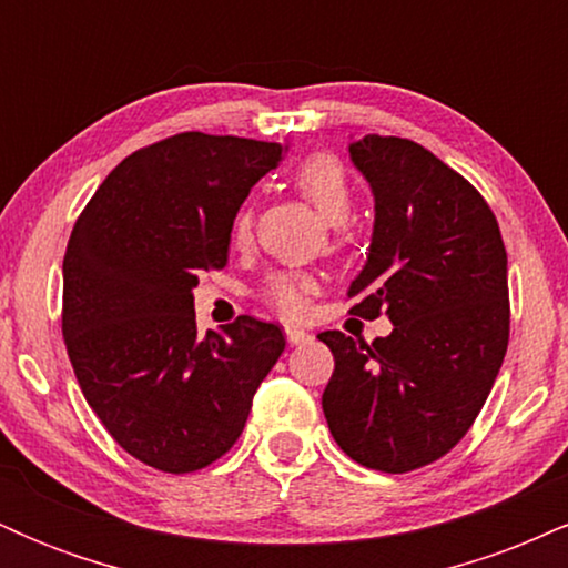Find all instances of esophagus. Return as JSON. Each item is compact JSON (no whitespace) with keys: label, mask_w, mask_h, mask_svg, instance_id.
<instances>
[{"label":"esophagus","mask_w":568,"mask_h":568,"mask_svg":"<svg viewBox=\"0 0 568 568\" xmlns=\"http://www.w3.org/2000/svg\"><path fill=\"white\" fill-rule=\"evenodd\" d=\"M285 338H288L291 347H302V344L312 342V336L306 334V331H302V328H285Z\"/></svg>","instance_id":"1"}]
</instances>
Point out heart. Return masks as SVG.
<instances>
[{
  "label": "heart",
  "mask_w": 568,
  "mask_h": 568,
  "mask_svg": "<svg viewBox=\"0 0 568 568\" xmlns=\"http://www.w3.org/2000/svg\"><path fill=\"white\" fill-rule=\"evenodd\" d=\"M291 179L296 192L321 213L325 224L334 226L336 232L338 226L347 224L352 211H355V192H352L349 175L344 171L342 162L331 158V154H310V158H304L293 168ZM251 207H243L232 224L234 243H247L251 240ZM312 291H315V280L302 275V272H275L262 285L264 302L275 306L280 315L285 317H302Z\"/></svg>",
  "instance_id": "heart-1"
}]
</instances>
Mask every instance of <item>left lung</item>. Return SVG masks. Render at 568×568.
Here are the masks:
<instances>
[{
	"instance_id": "8db88e82",
	"label": "left lung",
	"mask_w": 568,
	"mask_h": 568,
	"mask_svg": "<svg viewBox=\"0 0 568 568\" xmlns=\"http://www.w3.org/2000/svg\"><path fill=\"white\" fill-rule=\"evenodd\" d=\"M349 160L376 211L349 312H387L393 334L317 336L336 363L323 414L357 465L408 473L452 452L491 393L510 338L507 253L478 189L419 143L366 135Z\"/></svg>"
}]
</instances>
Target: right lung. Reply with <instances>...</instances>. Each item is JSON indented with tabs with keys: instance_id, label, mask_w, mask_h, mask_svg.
<instances>
[{
	"instance_id": "right-lung-1",
	"label": "right lung",
	"mask_w": 568,
	"mask_h": 568,
	"mask_svg": "<svg viewBox=\"0 0 568 568\" xmlns=\"http://www.w3.org/2000/svg\"><path fill=\"white\" fill-rule=\"evenodd\" d=\"M285 146L179 133L106 175L63 256V342L84 400L130 456L194 473L234 446L283 355L275 323L197 334L194 296L230 256L234 216Z\"/></svg>"
}]
</instances>
